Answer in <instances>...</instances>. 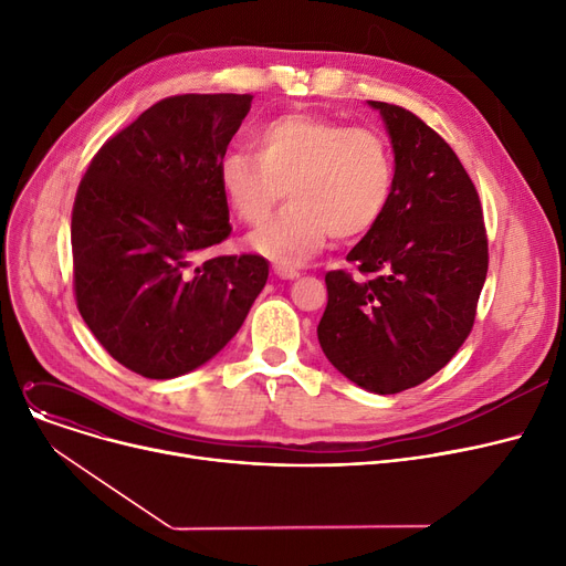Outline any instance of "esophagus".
Returning a JSON list of instances; mask_svg holds the SVG:
<instances>
[{"label":"esophagus","instance_id":"34e87169","mask_svg":"<svg viewBox=\"0 0 566 566\" xmlns=\"http://www.w3.org/2000/svg\"><path fill=\"white\" fill-rule=\"evenodd\" d=\"M273 271H275V275L282 277V280H298V277H301V273L295 271V268H289V265H282V263H277V265L273 268Z\"/></svg>","mask_w":566,"mask_h":566}]
</instances>
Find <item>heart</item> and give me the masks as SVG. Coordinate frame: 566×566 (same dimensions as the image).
<instances>
[{"label":"heart","instance_id":"obj_1","mask_svg":"<svg viewBox=\"0 0 566 566\" xmlns=\"http://www.w3.org/2000/svg\"><path fill=\"white\" fill-rule=\"evenodd\" d=\"M254 151H227L218 184L245 224H261L286 190L291 203L248 238L254 252L282 265L305 263L331 235H365L390 203L395 163L376 130L291 112L259 126Z\"/></svg>","mask_w":566,"mask_h":566}]
</instances>
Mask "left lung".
Returning a JSON list of instances; mask_svg holds the SVG:
<instances>
[{"label":"left lung","instance_id":"obj_1","mask_svg":"<svg viewBox=\"0 0 566 566\" xmlns=\"http://www.w3.org/2000/svg\"><path fill=\"white\" fill-rule=\"evenodd\" d=\"M395 154V186L378 224L325 275L318 344L363 390L397 395L448 365L472 331L489 271L482 206L461 160L412 112L367 101Z\"/></svg>","mask_w":566,"mask_h":566}]
</instances>
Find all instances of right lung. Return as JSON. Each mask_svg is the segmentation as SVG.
<instances>
[{
    "label": "right lung",
    "instance_id": "add662e5",
    "mask_svg": "<svg viewBox=\"0 0 566 566\" xmlns=\"http://www.w3.org/2000/svg\"><path fill=\"white\" fill-rule=\"evenodd\" d=\"M252 98L156 103L101 146L77 188V310L112 358L144 378H176L216 358L265 286L263 256L199 263L231 231L218 165Z\"/></svg>",
    "mask_w": 566,
    "mask_h": 566
}]
</instances>
